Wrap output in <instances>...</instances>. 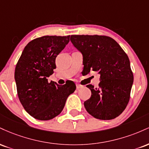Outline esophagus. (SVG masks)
I'll use <instances>...</instances> for the list:
<instances>
[{
  "instance_id": "1",
  "label": "esophagus",
  "mask_w": 149,
  "mask_h": 149,
  "mask_svg": "<svg viewBox=\"0 0 149 149\" xmlns=\"http://www.w3.org/2000/svg\"><path fill=\"white\" fill-rule=\"evenodd\" d=\"M83 88V85L78 84V83H76V88L78 89H78H80V88Z\"/></svg>"
}]
</instances>
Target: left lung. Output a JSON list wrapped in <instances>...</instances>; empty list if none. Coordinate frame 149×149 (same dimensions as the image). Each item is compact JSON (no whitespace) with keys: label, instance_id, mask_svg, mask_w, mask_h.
Returning a JSON list of instances; mask_svg holds the SVG:
<instances>
[{"label":"left lung","instance_id":"obj_1","mask_svg":"<svg viewBox=\"0 0 149 149\" xmlns=\"http://www.w3.org/2000/svg\"><path fill=\"white\" fill-rule=\"evenodd\" d=\"M71 41L83 57V71L100 74L99 88L88 85L92 95L84 102L90 115L111 120L125 109L132 86L133 73L125 51L112 38L99 35H71Z\"/></svg>","mask_w":149,"mask_h":149}]
</instances>
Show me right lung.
I'll return each mask as SVG.
<instances>
[{
	"label": "right lung",
	"mask_w": 149,
	"mask_h": 149,
	"mask_svg": "<svg viewBox=\"0 0 149 149\" xmlns=\"http://www.w3.org/2000/svg\"><path fill=\"white\" fill-rule=\"evenodd\" d=\"M69 37L45 36L33 39L24 47L17 63L15 79L19 100L34 118H54L76 90L73 81L59 85L47 80L56 69V57L69 42Z\"/></svg>",
	"instance_id": "1"
}]
</instances>
